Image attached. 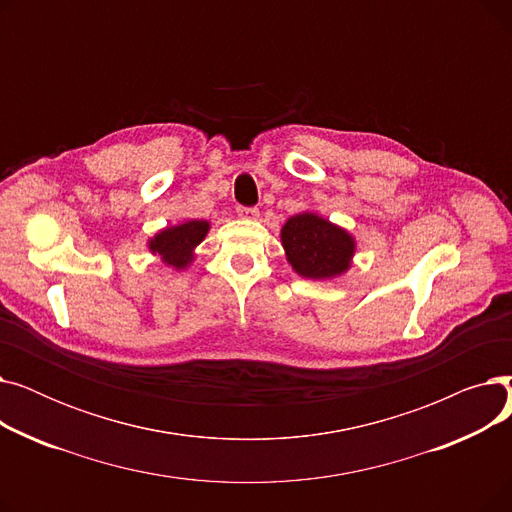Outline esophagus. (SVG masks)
Instances as JSON below:
<instances>
[{"label": "esophagus", "instance_id": "34e87169", "mask_svg": "<svg viewBox=\"0 0 512 512\" xmlns=\"http://www.w3.org/2000/svg\"><path fill=\"white\" fill-rule=\"evenodd\" d=\"M238 215L242 220H257L259 209L257 207H238Z\"/></svg>", "mask_w": 512, "mask_h": 512}]
</instances>
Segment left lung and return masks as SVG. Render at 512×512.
Listing matches in <instances>:
<instances>
[{
	"label": "left lung",
	"mask_w": 512,
	"mask_h": 512,
	"mask_svg": "<svg viewBox=\"0 0 512 512\" xmlns=\"http://www.w3.org/2000/svg\"><path fill=\"white\" fill-rule=\"evenodd\" d=\"M280 240L288 265L303 278L334 280L353 267L355 236L319 213L292 215L280 230Z\"/></svg>",
	"instance_id": "1"
}]
</instances>
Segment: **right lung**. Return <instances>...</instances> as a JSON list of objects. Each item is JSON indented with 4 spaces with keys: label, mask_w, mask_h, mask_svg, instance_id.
<instances>
[{
    "label": "right lung",
    "mask_w": 512,
    "mask_h": 512,
    "mask_svg": "<svg viewBox=\"0 0 512 512\" xmlns=\"http://www.w3.org/2000/svg\"><path fill=\"white\" fill-rule=\"evenodd\" d=\"M209 228V220H186L176 226H166L147 240V249L151 255H157L164 261L166 267H172L176 272L188 270Z\"/></svg>",
    "instance_id": "right-lung-1"
}]
</instances>
